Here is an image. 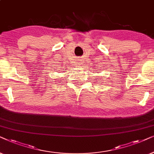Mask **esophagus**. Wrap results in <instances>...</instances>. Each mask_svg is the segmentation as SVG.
Listing matches in <instances>:
<instances>
[{
    "instance_id": "esophagus-1",
    "label": "esophagus",
    "mask_w": 154,
    "mask_h": 154,
    "mask_svg": "<svg viewBox=\"0 0 154 154\" xmlns=\"http://www.w3.org/2000/svg\"><path fill=\"white\" fill-rule=\"evenodd\" d=\"M81 64H82L81 60L80 59H78V60H77V65H81Z\"/></svg>"
}]
</instances>
